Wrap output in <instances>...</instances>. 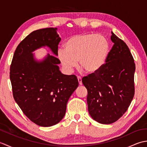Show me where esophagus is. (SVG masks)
I'll use <instances>...</instances> for the list:
<instances>
[{
	"mask_svg": "<svg viewBox=\"0 0 147 147\" xmlns=\"http://www.w3.org/2000/svg\"><path fill=\"white\" fill-rule=\"evenodd\" d=\"M77 78H78V82H79V84L80 85H82V78H81L80 76H78L77 77Z\"/></svg>",
	"mask_w": 147,
	"mask_h": 147,
	"instance_id": "34e87169",
	"label": "esophagus"
}]
</instances>
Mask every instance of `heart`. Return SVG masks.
<instances>
[{
  "label": "heart",
  "instance_id": "1",
  "mask_svg": "<svg viewBox=\"0 0 147 147\" xmlns=\"http://www.w3.org/2000/svg\"><path fill=\"white\" fill-rule=\"evenodd\" d=\"M59 49L57 57L67 71L79 67L87 73H95L104 65L110 51L107 37L101 34L85 33L70 37Z\"/></svg>",
  "mask_w": 147,
  "mask_h": 147
}]
</instances>
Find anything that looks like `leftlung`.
<instances>
[{
  "label": "left lung",
  "instance_id": "left-lung-1",
  "mask_svg": "<svg viewBox=\"0 0 147 147\" xmlns=\"http://www.w3.org/2000/svg\"><path fill=\"white\" fill-rule=\"evenodd\" d=\"M114 45L98 72L84 76L90 115L98 123L109 124L125 113L135 95V64L128 47L112 32Z\"/></svg>",
  "mask_w": 147,
  "mask_h": 147
}]
</instances>
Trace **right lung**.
Listing matches in <instances>:
<instances>
[{
	"label": "right lung",
	"mask_w": 147,
	"mask_h": 147,
	"mask_svg": "<svg viewBox=\"0 0 147 147\" xmlns=\"http://www.w3.org/2000/svg\"><path fill=\"white\" fill-rule=\"evenodd\" d=\"M57 28L34 31L23 39L14 52L10 67L13 97L21 111L33 123L49 127L64 117L71 95L78 86L74 74L61 73L59 59L48 54L36 61L32 52L48 46L57 55L61 38Z\"/></svg>",
	"instance_id": "obj_1"
}]
</instances>
